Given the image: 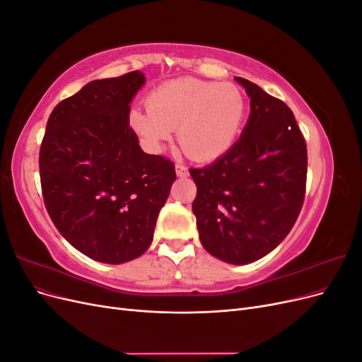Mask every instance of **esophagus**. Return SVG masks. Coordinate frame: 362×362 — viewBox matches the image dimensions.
Segmentation results:
<instances>
[{
	"instance_id": "1",
	"label": "esophagus",
	"mask_w": 362,
	"mask_h": 362,
	"mask_svg": "<svg viewBox=\"0 0 362 362\" xmlns=\"http://www.w3.org/2000/svg\"><path fill=\"white\" fill-rule=\"evenodd\" d=\"M175 172H177V177L180 178H185L189 175V169L182 166V164H177V166H175Z\"/></svg>"
}]
</instances>
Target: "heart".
<instances>
[{"instance_id": "obj_1", "label": "heart", "mask_w": 362, "mask_h": 362, "mask_svg": "<svg viewBox=\"0 0 362 362\" xmlns=\"http://www.w3.org/2000/svg\"><path fill=\"white\" fill-rule=\"evenodd\" d=\"M148 108L134 107L128 125L144 146L161 152L178 129L182 151L196 161L225 156L242 131L246 100L229 83L180 78L164 83L146 98Z\"/></svg>"}]
</instances>
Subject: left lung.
<instances>
[{
    "label": "left lung",
    "instance_id": "obj_1",
    "mask_svg": "<svg viewBox=\"0 0 362 362\" xmlns=\"http://www.w3.org/2000/svg\"><path fill=\"white\" fill-rule=\"evenodd\" d=\"M242 136L225 156L190 169L193 214L204 249L229 264H249L275 249L298 218L306 187V144L290 108L249 80Z\"/></svg>",
    "mask_w": 362,
    "mask_h": 362
}]
</instances>
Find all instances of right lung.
Instances as JSON below:
<instances>
[{
  "label": "right lung",
  "instance_id": "1",
  "mask_svg": "<svg viewBox=\"0 0 362 362\" xmlns=\"http://www.w3.org/2000/svg\"><path fill=\"white\" fill-rule=\"evenodd\" d=\"M144 72L87 83L54 108L43 136L42 194L59 233L81 254L105 264L144 255L175 166L146 154L128 125Z\"/></svg>",
  "mask_w": 362,
  "mask_h": 362
}]
</instances>
